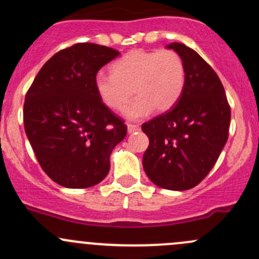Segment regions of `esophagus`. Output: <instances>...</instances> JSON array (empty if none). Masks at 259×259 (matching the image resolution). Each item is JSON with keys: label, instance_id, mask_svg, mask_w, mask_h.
<instances>
[{"label": "esophagus", "instance_id": "esophagus-1", "mask_svg": "<svg viewBox=\"0 0 259 259\" xmlns=\"http://www.w3.org/2000/svg\"><path fill=\"white\" fill-rule=\"evenodd\" d=\"M138 130H140V126H139V125L127 124V133H129V134H132V133L138 132Z\"/></svg>", "mask_w": 259, "mask_h": 259}]
</instances>
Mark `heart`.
<instances>
[{"mask_svg":"<svg viewBox=\"0 0 259 259\" xmlns=\"http://www.w3.org/2000/svg\"><path fill=\"white\" fill-rule=\"evenodd\" d=\"M185 69L182 57L173 50H132L111 65V75L98 72L94 89L106 108L117 111L135 94L124 109L127 119H140L155 109L170 110L184 90ZM133 93H131V90Z\"/></svg>","mask_w":259,"mask_h":259,"instance_id":"1","label":"heart"}]
</instances>
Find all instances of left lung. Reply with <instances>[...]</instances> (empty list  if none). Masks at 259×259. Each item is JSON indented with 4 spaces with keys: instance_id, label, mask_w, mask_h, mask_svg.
<instances>
[{
    "instance_id": "1",
    "label": "left lung",
    "mask_w": 259,
    "mask_h": 259,
    "mask_svg": "<svg viewBox=\"0 0 259 259\" xmlns=\"http://www.w3.org/2000/svg\"><path fill=\"white\" fill-rule=\"evenodd\" d=\"M185 69L184 90L166 113L142 125L149 146L143 166L149 179L169 190L199 184L215 164L228 140L231 108L213 69L184 44H169Z\"/></svg>"
}]
</instances>
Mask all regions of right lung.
I'll list each match as a JSON object with an SVG mask.
<instances>
[{"label":"right lung","mask_w":259,"mask_h":259,"mask_svg":"<svg viewBox=\"0 0 259 259\" xmlns=\"http://www.w3.org/2000/svg\"><path fill=\"white\" fill-rule=\"evenodd\" d=\"M120 55L81 42L56 52L41 67L23 104L25 132L46 174L66 188L105 178L110 154L126 135L124 120L103 105L94 89L99 70Z\"/></svg>","instance_id":"obj_1"}]
</instances>
